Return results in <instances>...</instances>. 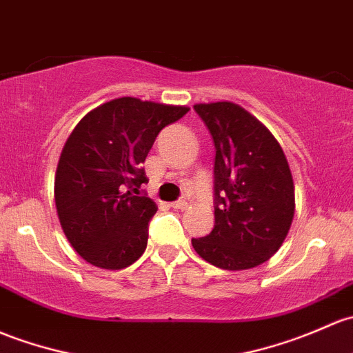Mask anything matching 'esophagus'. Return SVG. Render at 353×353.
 <instances>
[{
	"instance_id": "1",
	"label": "esophagus",
	"mask_w": 353,
	"mask_h": 353,
	"mask_svg": "<svg viewBox=\"0 0 353 353\" xmlns=\"http://www.w3.org/2000/svg\"><path fill=\"white\" fill-rule=\"evenodd\" d=\"M188 205H189V203L186 201V199H179V201L170 203V206H172L174 210H186Z\"/></svg>"
}]
</instances>
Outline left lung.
<instances>
[{
    "label": "left lung",
    "mask_w": 353,
    "mask_h": 353,
    "mask_svg": "<svg viewBox=\"0 0 353 353\" xmlns=\"http://www.w3.org/2000/svg\"><path fill=\"white\" fill-rule=\"evenodd\" d=\"M213 137L214 228L192 239L196 254L225 270L269 261L294 218V183L279 145L265 125L232 101L194 105Z\"/></svg>",
    "instance_id": "8db88e82"
}]
</instances>
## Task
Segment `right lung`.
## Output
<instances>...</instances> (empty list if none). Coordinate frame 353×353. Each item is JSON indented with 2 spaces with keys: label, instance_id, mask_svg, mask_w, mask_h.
I'll return each instance as SVG.
<instances>
[{
  "label": "right lung",
  "instance_id": "right-lung-1",
  "mask_svg": "<svg viewBox=\"0 0 353 353\" xmlns=\"http://www.w3.org/2000/svg\"><path fill=\"white\" fill-rule=\"evenodd\" d=\"M188 106L117 98L89 111L62 148L54 198L74 250L94 267L118 270L145 252L157 205L140 194L145 162L162 128Z\"/></svg>",
  "mask_w": 353,
  "mask_h": 353
}]
</instances>
